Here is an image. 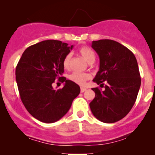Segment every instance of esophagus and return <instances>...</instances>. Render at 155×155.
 I'll return each instance as SVG.
<instances>
[{
	"instance_id": "1",
	"label": "esophagus",
	"mask_w": 155,
	"mask_h": 155,
	"mask_svg": "<svg viewBox=\"0 0 155 155\" xmlns=\"http://www.w3.org/2000/svg\"><path fill=\"white\" fill-rule=\"evenodd\" d=\"M87 90V89L86 88H84V87H81V92H85Z\"/></svg>"
}]
</instances>
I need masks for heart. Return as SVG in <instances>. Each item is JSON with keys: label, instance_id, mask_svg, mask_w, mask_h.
Listing matches in <instances>:
<instances>
[{"label": "heart", "instance_id": "heart-1", "mask_svg": "<svg viewBox=\"0 0 155 155\" xmlns=\"http://www.w3.org/2000/svg\"><path fill=\"white\" fill-rule=\"evenodd\" d=\"M79 54L88 63H92L95 61V55L92 49H90V47H82L79 49ZM71 60V54H68L64 58L63 65V67L65 69H68L70 67ZM90 78V74H87V73L82 72H74L73 74L69 76V79L71 80L72 81L78 84L79 85H84L86 82L87 80H88Z\"/></svg>", "mask_w": 155, "mask_h": 155}]
</instances>
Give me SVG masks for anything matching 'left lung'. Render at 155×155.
<instances>
[{
    "label": "left lung",
    "mask_w": 155,
    "mask_h": 155,
    "mask_svg": "<svg viewBox=\"0 0 155 155\" xmlns=\"http://www.w3.org/2000/svg\"><path fill=\"white\" fill-rule=\"evenodd\" d=\"M92 47L100 59L93 81L105 90L92 89L95 97L90 109L98 120L114 123L124 118L136 102L141 81L138 63L132 51L115 41H95Z\"/></svg>",
    "instance_id": "1"
}]
</instances>
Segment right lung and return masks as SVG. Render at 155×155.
I'll use <instances>...</instances> for the list:
<instances>
[{"label":"right lung","mask_w":155,"mask_h":155,"mask_svg":"<svg viewBox=\"0 0 155 155\" xmlns=\"http://www.w3.org/2000/svg\"><path fill=\"white\" fill-rule=\"evenodd\" d=\"M74 46L61 41L47 40L25 50L16 68V81L22 104L34 118L45 123L57 122L70 109L80 93L77 84L63 77V59ZM58 78L62 89H53Z\"/></svg>","instance_id":"obj_1"}]
</instances>
